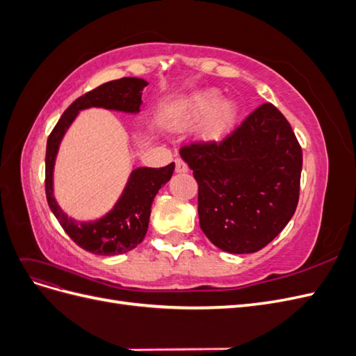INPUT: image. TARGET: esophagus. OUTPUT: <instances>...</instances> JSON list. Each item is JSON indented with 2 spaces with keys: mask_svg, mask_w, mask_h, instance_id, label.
Segmentation results:
<instances>
[{
  "mask_svg": "<svg viewBox=\"0 0 356 356\" xmlns=\"http://www.w3.org/2000/svg\"><path fill=\"white\" fill-rule=\"evenodd\" d=\"M175 170L178 172V174H186V172H188V166L186 165V161L182 159H175Z\"/></svg>",
  "mask_w": 356,
  "mask_h": 356,
  "instance_id": "obj_1",
  "label": "esophagus"
}]
</instances>
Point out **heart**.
Here are the masks:
<instances>
[{"instance_id":"b5f03b06","label":"heart","mask_w":356,"mask_h":356,"mask_svg":"<svg viewBox=\"0 0 356 356\" xmlns=\"http://www.w3.org/2000/svg\"><path fill=\"white\" fill-rule=\"evenodd\" d=\"M220 99L221 93L217 89L197 90L170 105L165 118L175 129L190 126L203 118L199 126L200 138L204 141H220L230 132L238 117L236 102L230 99L220 102Z\"/></svg>"}]
</instances>
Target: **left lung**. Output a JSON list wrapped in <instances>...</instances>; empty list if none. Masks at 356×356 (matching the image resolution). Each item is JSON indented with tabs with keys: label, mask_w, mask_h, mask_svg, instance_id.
Returning <instances> with one entry per match:
<instances>
[{
	"label": "left lung",
	"mask_w": 356,
	"mask_h": 356,
	"mask_svg": "<svg viewBox=\"0 0 356 356\" xmlns=\"http://www.w3.org/2000/svg\"><path fill=\"white\" fill-rule=\"evenodd\" d=\"M197 181L202 232L230 254L260 251L293 218L303 153L284 114L263 104L221 143L179 149Z\"/></svg>",
	"instance_id": "left-lung-1"
}]
</instances>
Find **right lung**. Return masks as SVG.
Listing matches in <instances>:
<instances>
[{
	"instance_id": "obj_1",
	"label": "right lung",
	"mask_w": 356,
	"mask_h": 356,
	"mask_svg": "<svg viewBox=\"0 0 356 356\" xmlns=\"http://www.w3.org/2000/svg\"><path fill=\"white\" fill-rule=\"evenodd\" d=\"M148 83L143 79L124 77L101 84L75 99L47 139L46 149V196L47 203L62 229L83 250L96 255H117L129 252L145 238L152 203L160 187L174 174L175 163L165 168H136L114 208L96 221H77L63 212L53 196V169L63 135L81 110L98 106L136 114L143 104V90Z\"/></svg>"
}]
</instances>
